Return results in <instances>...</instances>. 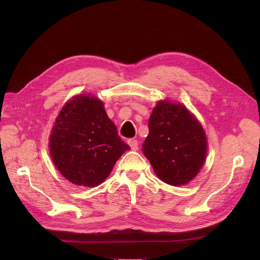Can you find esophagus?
I'll return each instance as SVG.
<instances>
[{"label": "esophagus", "mask_w": 260, "mask_h": 260, "mask_svg": "<svg viewBox=\"0 0 260 260\" xmlns=\"http://www.w3.org/2000/svg\"><path fill=\"white\" fill-rule=\"evenodd\" d=\"M128 144L130 145L131 149H133V151H137V149L139 148V142H138V140H136V139L128 140Z\"/></svg>", "instance_id": "1"}]
</instances>
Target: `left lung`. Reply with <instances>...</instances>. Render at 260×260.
Here are the masks:
<instances>
[{
    "label": "left lung",
    "mask_w": 260,
    "mask_h": 260,
    "mask_svg": "<svg viewBox=\"0 0 260 260\" xmlns=\"http://www.w3.org/2000/svg\"><path fill=\"white\" fill-rule=\"evenodd\" d=\"M148 130L142 151L157 177L171 185L187 184L206 158L207 138L200 121L185 106L159 101Z\"/></svg>",
    "instance_id": "obj_1"
}]
</instances>
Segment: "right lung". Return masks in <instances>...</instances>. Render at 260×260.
Here are the masks:
<instances>
[{
  "mask_svg": "<svg viewBox=\"0 0 260 260\" xmlns=\"http://www.w3.org/2000/svg\"><path fill=\"white\" fill-rule=\"evenodd\" d=\"M55 166L76 185L96 186L111 174L119 157L130 149L118 136L103 102L76 95L62 107L50 137Z\"/></svg>",
  "mask_w": 260,
  "mask_h": 260,
  "instance_id": "1",
  "label": "right lung"
}]
</instances>
